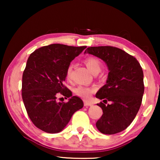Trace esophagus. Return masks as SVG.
Here are the masks:
<instances>
[{"mask_svg": "<svg viewBox=\"0 0 160 160\" xmlns=\"http://www.w3.org/2000/svg\"><path fill=\"white\" fill-rule=\"evenodd\" d=\"M84 106H92V102H88V101H84Z\"/></svg>", "mask_w": 160, "mask_h": 160, "instance_id": "1", "label": "esophagus"}]
</instances>
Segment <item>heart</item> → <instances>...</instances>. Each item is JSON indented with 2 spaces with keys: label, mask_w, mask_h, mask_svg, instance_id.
Returning <instances> with one entry per match:
<instances>
[{
  "label": "heart",
  "mask_w": 160,
  "mask_h": 160,
  "mask_svg": "<svg viewBox=\"0 0 160 160\" xmlns=\"http://www.w3.org/2000/svg\"><path fill=\"white\" fill-rule=\"evenodd\" d=\"M85 65H87V68L92 73H98L101 68V62L100 60L95 57H89L85 59L84 60ZM72 67L70 65L67 68L66 72H65V76L68 80L71 79ZM95 88L93 87H89L85 86H78L74 89V92L78 96H80L84 99H89L90 98L92 94L95 92Z\"/></svg>",
  "instance_id": "heart-1"
}]
</instances>
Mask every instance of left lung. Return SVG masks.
I'll return each mask as SVG.
<instances>
[{
    "label": "left lung",
    "mask_w": 160,
    "mask_h": 160,
    "mask_svg": "<svg viewBox=\"0 0 160 160\" xmlns=\"http://www.w3.org/2000/svg\"><path fill=\"white\" fill-rule=\"evenodd\" d=\"M87 52L102 59L109 70L106 84L95 95L102 100L98 103L102 115L96 127L106 135L122 132L132 123L141 107L144 92L142 68L136 58L117 47H92Z\"/></svg>",
    "instance_id": "obj_1"
}]
</instances>
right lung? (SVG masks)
<instances>
[{
	"mask_svg": "<svg viewBox=\"0 0 160 160\" xmlns=\"http://www.w3.org/2000/svg\"><path fill=\"white\" fill-rule=\"evenodd\" d=\"M86 47L53 43L35 50L28 58L22 74V98L32 124L43 132L62 131L72 115L84 106L63 82L70 63ZM60 95L70 99L58 102Z\"/></svg>",
	"mask_w": 160,
	"mask_h": 160,
	"instance_id": "right-lung-1",
	"label": "right lung"
}]
</instances>
